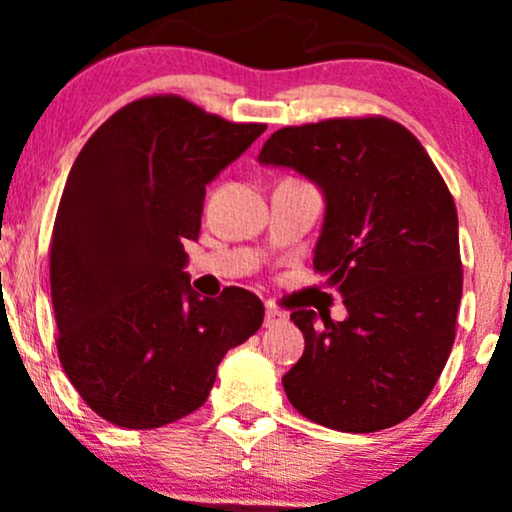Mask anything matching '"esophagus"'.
<instances>
[{"instance_id": "1", "label": "esophagus", "mask_w": 512, "mask_h": 512, "mask_svg": "<svg viewBox=\"0 0 512 512\" xmlns=\"http://www.w3.org/2000/svg\"><path fill=\"white\" fill-rule=\"evenodd\" d=\"M284 320H286V315L281 313V310H276V308H272V305H267V310H264V327L281 325Z\"/></svg>"}]
</instances>
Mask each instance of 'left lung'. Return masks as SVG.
<instances>
[{"mask_svg": "<svg viewBox=\"0 0 512 512\" xmlns=\"http://www.w3.org/2000/svg\"><path fill=\"white\" fill-rule=\"evenodd\" d=\"M262 166L291 168L325 197L313 267L342 293L346 320L293 310L305 337L281 378L305 419L344 433L409 419L438 383L462 298L452 195L419 139L387 117L284 127Z\"/></svg>", "mask_w": 512, "mask_h": 512, "instance_id": "obj_1", "label": "left lung"}]
</instances>
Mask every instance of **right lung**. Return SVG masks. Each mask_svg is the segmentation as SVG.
<instances>
[{
    "instance_id": "add662e5",
    "label": "right lung",
    "mask_w": 512,
    "mask_h": 512,
    "mask_svg": "<svg viewBox=\"0 0 512 512\" xmlns=\"http://www.w3.org/2000/svg\"><path fill=\"white\" fill-rule=\"evenodd\" d=\"M264 129L151 96L117 110L76 156L50 248L57 354L110 424L144 431L192 414L228 349L260 330L255 293L192 291L182 243L199 236L209 182Z\"/></svg>"
}]
</instances>
